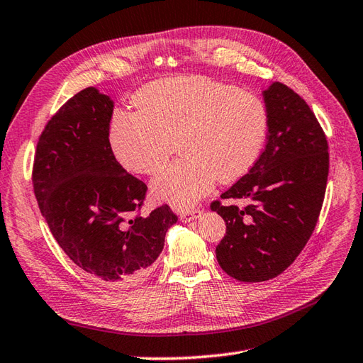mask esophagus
<instances>
[{
  "instance_id": "obj_1",
  "label": "esophagus",
  "mask_w": 363,
  "mask_h": 363,
  "mask_svg": "<svg viewBox=\"0 0 363 363\" xmlns=\"http://www.w3.org/2000/svg\"><path fill=\"white\" fill-rule=\"evenodd\" d=\"M201 213H202V212H201L199 208L185 210V212H181V213H179V218H181V221H184V223H190V221H193V220H196V218H199Z\"/></svg>"
}]
</instances>
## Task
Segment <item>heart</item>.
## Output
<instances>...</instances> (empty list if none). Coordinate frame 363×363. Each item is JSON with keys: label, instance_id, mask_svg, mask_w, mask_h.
<instances>
[{"label": "heart", "instance_id": "heart-1", "mask_svg": "<svg viewBox=\"0 0 363 363\" xmlns=\"http://www.w3.org/2000/svg\"><path fill=\"white\" fill-rule=\"evenodd\" d=\"M136 111L116 109L108 123L114 159L134 174L153 176L178 142L179 162L151 184L156 199L189 208L216 181L250 172L264 148L269 114L263 100L204 75L151 82L134 97Z\"/></svg>", "mask_w": 363, "mask_h": 363}]
</instances>
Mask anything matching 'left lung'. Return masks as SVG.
<instances>
[{
	"label": "left lung",
	"mask_w": 363,
	"mask_h": 363,
	"mask_svg": "<svg viewBox=\"0 0 363 363\" xmlns=\"http://www.w3.org/2000/svg\"><path fill=\"white\" fill-rule=\"evenodd\" d=\"M267 142L247 174L210 208L223 216L225 235L216 246L223 271L244 283L280 275L313 235L323 206L330 153L315 114L280 82L264 92Z\"/></svg>",
	"instance_id": "obj_1"
}]
</instances>
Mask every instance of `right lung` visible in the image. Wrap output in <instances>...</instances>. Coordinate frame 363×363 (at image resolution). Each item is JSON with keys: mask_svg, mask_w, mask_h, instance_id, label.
Masks as SVG:
<instances>
[{"mask_svg": "<svg viewBox=\"0 0 363 363\" xmlns=\"http://www.w3.org/2000/svg\"><path fill=\"white\" fill-rule=\"evenodd\" d=\"M113 106L96 88L67 100L40 134L32 184L65 254L91 277L122 286L148 275L178 216L167 204L140 215L147 185L108 145Z\"/></svg>", "mask_w": 363, "mask_h": 363, "instance_id": "add662e5", "label": "right lung"}]
</instances>
